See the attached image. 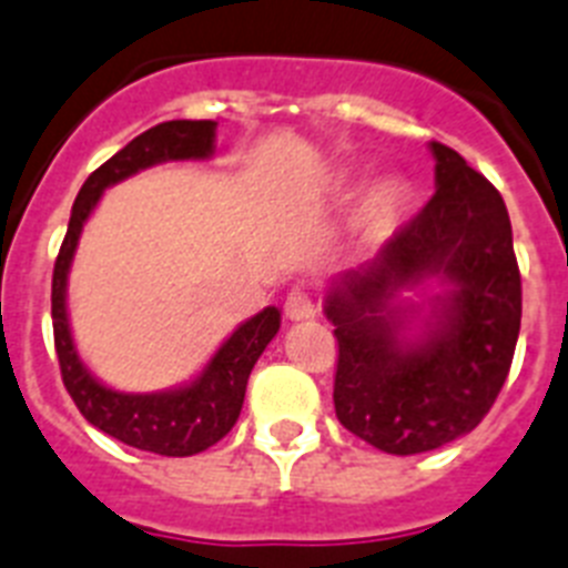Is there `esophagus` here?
Instances as JSON below:
<instances>
[{"label": "esophagus", "instance_id": "1", "mask_svg": "<svg viewBox=\"0 0 568 568\" xmlns=\"http://www.w3.org/2000/svg\"><path fill=\"white\" fill-rule=\"evenodd\" d=\"M283 308L288 321H308V317H315V300L308 297L306 292H300V288L288 292Z\"/></svg>", "mask_w": 568, "mask_h": 568}]
</instances>
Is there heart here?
<instances>
[{
	"instance_id": "obj_1",
	"label": "heart",
	"mask_w": 568,
	"mask_h": 568,
	"mask_svg": "<svg viewBox=\"0 0 568 568\" xmlns=\"http://www.w3.org/2000/svg\"><path fill=\"white\" fill-rule=\"evenodd\" d=\"M403 210V195L399 189L385 183V186H376L371 195L364 197L362 210H358V230L364 233V239H379L390 230V224L396 221Z\"/></svg>"
}]
</instances>
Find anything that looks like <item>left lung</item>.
I'll return each mask as SVG.
<instances>
[{"label":"left lung","mask_w":568,"mask_h":568,"mask_svg":"<svg viewBox=\"0 0 568 568\" xmlns=\"http://www.w3.org/2000/svg\"><path fill=\"white\" fill-rule=\"evenodd\" d=\"M435 195L379 256L332 283L335 414L388 455H417L467 435L490 412L514 362L523 280L508 206L490 180L432 142ZM437 278L447 294L417 336L403 287Z\"/></svg>","instance_id":"1"}]
</instances>
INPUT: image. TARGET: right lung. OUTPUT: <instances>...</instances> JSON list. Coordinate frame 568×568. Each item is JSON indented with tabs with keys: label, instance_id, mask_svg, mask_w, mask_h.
<instances>
[{
	"label": "right lung",
	"instance_id": "obj_1",
	"mask_svg": "<svg viewBox=\"0 0 568 568\" xmlns=\"http://www.w3.org/2000/svg\"><path fill=\"white\" fill-rule=\"evenodd\" d=\"M215 149V122L201 119H174L140 133L119 154L87 178L72 204L67 239L60 244L52 274V324L58 349L60 376L78 412L104 435L116 437L133 449L154 452L165 458H186L210 449L236 426L242 414L244 390L256 358L268 347L280 329V308H262L260 315L244 321L210 358L204 373L183 388L160 394H122L101 385L78 358L75 341L69 332L67 315V276L84 221L95 210L104 189L131 178V174L169 160H206Z\"/></svg>",
	"mask_w": 568,
	"mask_h": 568
}]
</instances>
